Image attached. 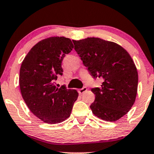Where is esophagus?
<instances>
[{"mask_svg":"<svg viewBox=\"0 0 154 154\" xmlns=\"http://www.w3.org/2000/svg\"><path fill=\"white\" fill-rule=\"evenodd\" d=\"M87 90H88L87 87H83L82 88H81V89H79L78 93H79V94H82V93H84L85 92L87 91Z\"/></svg>","mask_w":154,"mask_h":154,"instance_id":"1","label":"esophagus"}]
</instances>
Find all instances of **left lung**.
<instances>
[{"label":"left lung","instance_id":"1","mask_svg":"<svg viewBox=\"0 0 154 154\" xmlns=\"http://www.w3.org/2000/svg\"><path fill=\"white\" fill-rule=\"evenodd\" d=\"M75 50L93 78H101L100 88L91 105L93 114L108 122L122 117L135 103L138 75L128 51L115 43L98 38L72 40Z\"/></svg>","mask_w":154,"mask_h":154}]
</instances>
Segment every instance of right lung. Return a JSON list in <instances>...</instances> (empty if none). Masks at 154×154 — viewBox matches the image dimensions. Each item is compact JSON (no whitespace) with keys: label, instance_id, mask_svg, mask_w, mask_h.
<instances>
[{"label":"right lung","instance_id":"add662e5","mask_svg":"<svg viewBox=\"0 0 154 154\" xmlns=\"http://www.w3.org/2000/svg\"><path fill=\"white\" fill-rule=\"evenodd\" d=\"M73 48L69 38L51 37L34 45L22 61L19 72L22 98L32 114L45 123L66 120L78 97L76 90L55 85L58 76L63 75V58Z\"/></svg>","mask_w":154,"mask_h":154}]
</instances>
